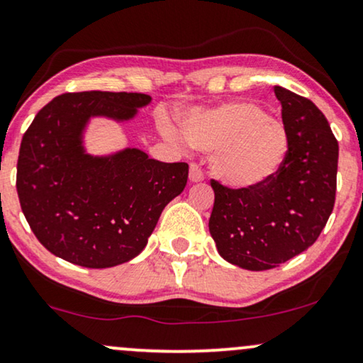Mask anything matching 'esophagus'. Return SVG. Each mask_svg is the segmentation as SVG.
Listing matches in <instances>:
<instances>
[{
  "mask_svg": "<svg viewBox=\"0 0 363 363\" xmlns=\"http://www.w3.org/2000/svg\"><path fill=\"white\" fill-rule=\"evenodd\" d=\"M188 177H190V182L191 183H199L203 180V172H201V168L199 164L191 163L190 164V173H188Z\"/></svg>",
  "mask_w": 363,
  "mask_h": 363,
  "instance_id": "1",
  "label": "esophagus"
}]
</instances>
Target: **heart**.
<instances>
[{
  "label": "heart",
  "instance_id": "1",
  "mask_svg": "<svg viewBox=\"0 0 363 363\" xmlns=\"http://www.w3.org/2000/svg\"><path fill=\"white\" fill-rule=\"evenodd\" d=\"M182 130L167 125L177 141L213 152L211 173L235 190H255L279 175L290 153L285 125L252 101H232L193 110L183 116Z\"/></svg>",
  "mask_w": 363,
  "mask_h": 363
}]
</instances>
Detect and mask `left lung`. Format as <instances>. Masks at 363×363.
Returning <instances> with one entry per match:
<instances>
[{"instance_id": "obj_1", "label": "left lung", "mask_w": 363, "mask_h": 363, "mask_svg": "<svg viewBox=\"0 0 363 363\" xmlns=\"http://www.w3.org/2000/svg\"><path fill=\"white\" fill-rule=\"evenodd\" d=\"M290 153L274 180L232 190L211 180L210 235L232 265L262 272L312 247L335 203L338 141L323 113L307 98L275 86Z\"/></svg>"}]
</instances>
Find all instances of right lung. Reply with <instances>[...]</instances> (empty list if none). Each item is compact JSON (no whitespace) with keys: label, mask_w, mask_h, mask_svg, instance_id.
Masks as SVG:
<instances>
[{"label":"right lung","mask_w":363,"mask_h":363,"mask_svg":"<svg viewBox=\"0 0 363 363\" xmlns=\"http://www.w3.org/2000/svg\"><path fill=\"white\" fill-rule=\"evenodd\" d=\"M150 103L143 93L83 91L38 111L21 140L16 190L33 233L53 255L86 268L130 262L183 191L186 163L158 162L138 148H84L89 120L126 123Z\"/></svg>","instance_id":"obj_1"}]
</instances>
